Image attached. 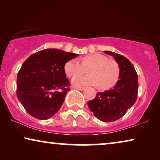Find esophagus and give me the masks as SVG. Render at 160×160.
Instances as JSON below:
<instances>
[{
  "label": "esophagus",
  "mask_w": 160,
  "mask_h": 160,
  "mask_svg": "<svg viewBox=\"0 0 160 160\" xmlns=\"http://www.w3.org/2000/svg\"><path fill=\"white\" fill-rule=\"evenodd\" d=\"M73 89H78V90H80V91H82L85 89L84 87H72Z\"/></svg>",
  "instance_id": "1"
}]
</instances>
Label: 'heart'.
Here are the masks:
<instances>
[{
    "label": "heart",
    "mask_w": 160,
    "mask_h": 160,
    "mask_svg": "<svg viewBox=\"0 0 160 160\" xmlns=\"http://www.w3.org/2000/svg\"><path fill=\"white\" fill-rule=\"evenodd\" d=\"M88 70V75L82 76ZM64 71L68 77L77 76L72 79L75 86L99 85L101 89H108L117 84L119 78L120 68L114 60L108 59L100 53L89 54L82 59L81 63L77 60L71 59L65 64Z\"/></svg>",
    "instance_id": "heart-1"
}]
</instances>
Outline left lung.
I'll return each instance as SVG.
<instances>
[{
	"label": "left lung",
	"instance_id": "left-lung-1",
	"mask_svg": "<svg viewBox=\"0 0 160 160\" xmlns=\"http://www.w3.org/2000/svg\"><path fill=\"white\" fill-rule=\"evenodd\" d=\"M104 52L113 57L119 65V80L113 89L98 92L93 100L87 102V105L97 119L110 122L123 117L133 106L137 100L138 83L135 68L128 59L115 52Z\"/></svg>",
	"mask_w": 160,
	"mask_h": 160
}]
</instances>
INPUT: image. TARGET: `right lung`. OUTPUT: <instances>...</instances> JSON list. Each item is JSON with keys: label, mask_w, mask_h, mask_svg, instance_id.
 Segmentation results:
<instances>
[{"label": "right lung", "mask_w": 160, "mask_h": 160, "mask_svg": "<svg viewBox=\"0 0 160 160\" xmlns=\"http://www.w3.org/2000/svg\"><path fill=\"white\" fill-rule=\"evenodd\" d=\"M77 56L47 49L31 54L24 62L17 74V95L29 114L46 120L60 110L70 90L65 64Z\"/></svg>", "instance_id": "obj_1"}]
</instances>
